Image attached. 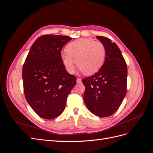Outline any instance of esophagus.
Instances as JSON below:
<instances>
[{
  "label": "esophagus",
  "mask_w": 153,
  "mask_h": 153,
  "mask_svg": "<svg viewBox=\"0 0 153 153\" xmlns=\"http://www.w3.org/2000/svg\"><path fill=\"white\" fill-rule=\"evenodd\" d=\"M76 82L78 83V84H80V83L82 82V80L80 79V78H76Z\"/></svg>",
  "instance_id": "obj_1"
}]
</instances>
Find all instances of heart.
<instances>
[{"label": "heart", "instance_id": "obj_1", "mask_svg": "<svg viewBox=\"0 0 153 153\" xmlns=\"http://www.w3.org/2000/svg\"><path fill=\"white\" fill-rule=\"evenodd\" d=\"M67 51L61 53L62 62L67 71L73 73L75 64L81 72L91 75L103 66L106 51L104 45L92 38H80L69 43Z\"/></svg>", "mask_w": 153, "mask_h": 153}]
</instances>
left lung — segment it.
<instances>
[{
    "instance_id": "obj_1",
    "label": "left lung",
    "mask_w": 153,
    "mask_h": 153,
    "mask_svg": "<svg viewBox=\"0 0 153 153\" xmlns=\"http://www.w3.org/2000/svg\"><path fill=\"white\" fill-rule=\"evenodd\" d=\"M105 48L103 66L94 75L82 80L85 104L91 112L106 117L114 114L126 93L128 69L121 50L111 39L96 36Z\"/></svg>"
}]
</instances>
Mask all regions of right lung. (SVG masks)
I'll use <instances>...</instances> for the list:
<instances>
[{"instance_id":"right-lung-1","label":"right lung","mask_w":153,"mask_h":153,"mask_svg":"<svg viewBox=\"0 0 153 153\" xmlns=\"http://www.w3.org/2000/svg\"><path fill=\"white\" fill-rule=\"evenodd\" d=\"M72 38L43 35L32 45L22 69L27 102L39 117L53 119L65 108L76 77L69 74L62 62L61 51Z\"/></svg>"}]
</instances>
